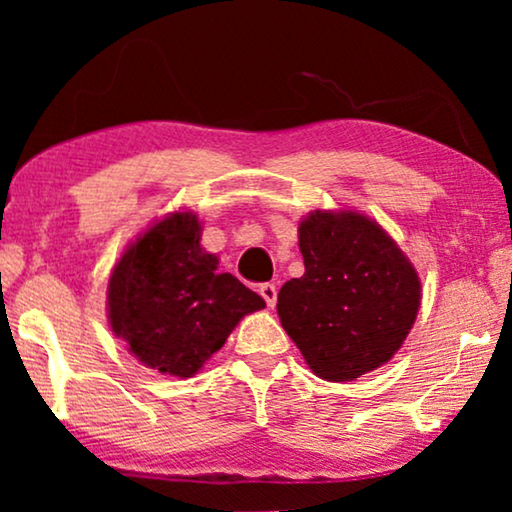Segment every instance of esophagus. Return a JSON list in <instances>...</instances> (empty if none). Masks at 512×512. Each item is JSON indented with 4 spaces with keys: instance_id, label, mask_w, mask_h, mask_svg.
Instances as JSON below:
<instances>
[{
    "instance_id": "obj_1",
    "label": "esophagus",
    "mask_w": 512,
    "mask_h": 512,
    "mask_svg": "<svg viewBox=\"0 0 512 512\" xmlns=\"http://www.w3.org/2000/svg\"><path fill=\"white\" fill-rule=\"evenodd\" d=\"M258 293H261L265 303H268V307H275V303H277V286L275 284H270V282L261 284L258 286Z\"/></svg>"
}]
</instances>
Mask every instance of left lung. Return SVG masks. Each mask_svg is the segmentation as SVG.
Masks as SVG:
<instances>
[{
    "mask_svg": "<svg viewBox=\"0 0 512 512\" xmlns=\"http://www.w3.org/2000/svg\"><path fill=\"white\" fill-rule=\"evenodd\" d=\"M305 275L277 296L284 331L324 380L380 368L408 338L419 277L396 242L356 212H314L298 228Z\"/></svg>",
    "mask_w": 512,
    "mask_h": 512,
    "instance_id": "8db88e82",
    "label": "left lung"
}]
</instances>
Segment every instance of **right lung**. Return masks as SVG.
<instances>
[{"label": "right lung", "mask_w": 512, "mask_h": 512, "mask_svg": "<svg viewBox=\"0 0 512 512\" xmlns=\"http://www.w3.org/2000/svg\"><path fill=\"white\" fill-rule=\"evenodd\" d=\"M200 247V221L174 212L121 256L109 279V321L144 366L174 377L198 373L244 314L265 300Z\"/></svg>", "instance_id": "1"}]
</instances>
